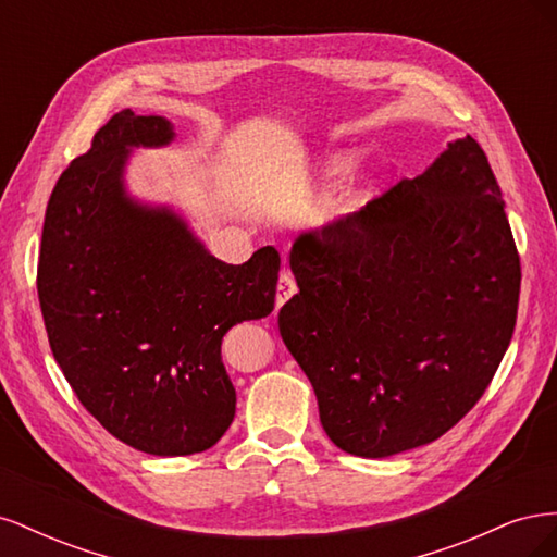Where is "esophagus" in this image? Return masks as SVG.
<instances>
[{
  "mask_svg": "<svg viewBox=\"0 0 557 557\" xmlns=\"http://www.w3.org/2000/svg\"><path fill=\"white\" fill-rule=\"evenodd\" d=\"M295 293H297L295 276L290 272H283L278 278V288H276V309H281Z\"/></svg>",
  "mask_w": 557,
  "mask_h": 557,
  "instance_id": "obj_1",
  "label": "esophagus"
}]
</instances>
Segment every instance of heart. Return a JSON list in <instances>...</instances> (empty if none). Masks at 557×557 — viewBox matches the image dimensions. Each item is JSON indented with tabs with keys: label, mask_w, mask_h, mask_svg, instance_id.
I'll use <instances>...</instances> for the list:
<instances>
[{
	"label": "heart",
	"mask_w": 557,
	"mask_h": 557,
	"mask_svg": "<svg viewBox=\"0 0 557 557\" xmlns=\"http://www.w3.org/2000/svg\"><path fill=\"white\" fill-rule=\"evenodd\" d=\"M334 162H339V160H334Z\"/></svg>",
	"instance_id": "obj_1"
}]
</instances>
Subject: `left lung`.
I'll return each mask as SVG.
<instances>
[{"instance_id": "obj_1", "label": "left lung", "mask_w": 557, "mask_h": 557, "mask_svg": "<svg viewBox=\"0 0 557 557\" xmlns=\"http://www.w3.org/2000/svg\"><path fill=\"white\" fill-rule=\"evenodd\" d=\"M278 330L320 423L358 458L440 440L509 348L520 260L481 146L462 137L358 213L299 234Z\"/></svg>"}]
</instances>
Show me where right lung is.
Returning <instances> with one entry per match:
<instances>
[{
    "mask_svg": "<svg viewBox=\"0 0 557 557\" xmlns=\"http://www.w3.org/2000/svg\"><path fill=\"white\" fill-rule=\"evenodd\" d=\"M174 141L162 115L115 113L55 183L37 274L50 348L83 407L160 458L207 450L232 425L223 336L274 311L281 267L272 246L218 260L176 207L129 190L134 150Z\"/></svg>",
    "mask_w": 557,
    "mask_h": 557,
    "instance_id": "add662e5",
    "label": "right lung"
}]
</instances>
